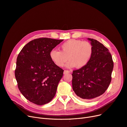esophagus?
Returning <instances> with one entry per match:
<instances>
[{
  "instance_id": "1",
  "label": "esophagus",
  "mask_w": 127,
  "mask_h": 127,
  "mask_svg": "<svg viewBox=\"0 0 127 127\" xmlns=\"http://www.w3.org/2000/svg\"><path fill=\"white\" fill-rule=\"evenodd\" d=\"M70 72V71L69 70H64V74H68V73Z\"/></svg>"
}]
</instances>
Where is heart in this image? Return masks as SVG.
I'll list each match as a JSON object with an SVG mask.
<instances>
[{
  "instance_id": "1",
  "label": "heart",
  "mask_w": 127,
  "mask_h": 127,
  "mask_svg": "<svg viewBox=\"0 0 127 127\" xmlns=\"http://www.w3.org/2000/svg\"><path fill=\"white\" fill-rule=\"evenodd\" d=\"M93 47L91 42L70 39L60 46V51L52 49L50 57L56 66L62 67L68 61V68L76 66L82 68L90 62L93 54Z\"/></svg>"
}]
</instances>
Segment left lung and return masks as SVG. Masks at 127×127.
Masks as SVG:
<instances>
[{"label": "left lung", "instance_id": "1", "mask_svg": "<svg viewBox=\"0 0 127 127\" xmlns=\"http://www.w3.org/2000/svg\"><path fill=\"white\" fill-rule=\"evenodd\" d=\"M93 47V54L85 66L73 70L72 85L76 94L91 99L102 95L111 81L112 57L108 49L93 39L88 38Z\"/></svg>", "mask_w": 127, "mask_h": 127}]
</instances>
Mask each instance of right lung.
Returning <instances> with one entry per match:
<instances>
[{
	"mask_svg": "<svg viewBox=\"0 0 127 127\" xmlns=\"http://www.w3.org/2000/svg\"><path fill=\"white\" fill-rule=\"evenodd\" d=\"M63 41L36 39L27 43L19 53L15 78L19 90L31 102L44 105L55 96L64 70L53 63L50 52Z\"/></svg>",
	"mask_w": 127,
	"mask_h": 127,
	"instance_id": "obj_1",
	"label": "right lung"
}]
</instances>
